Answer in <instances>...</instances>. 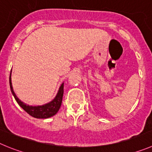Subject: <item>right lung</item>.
Returning a JSON list of instances; mask_svg holds the SVG:
<instances>
[{
	"label": "right lung",
	"mask_w": 152,
	"mask_h": 152,
	"mask_svg": "<svg viewBox=\"0 0 152 152\" xmlns=\"http://www.w3.org/2000/svg\"><path fill=\"white\" fill-rule=\"evenodd\" d=\"M10 90L12 92V95L15 97V100L18 103V104L25 110L26 113H28L32 117L36 118H48L52 116L55 115L58 111L60 109L62 103V98H63L64 94V83H62L61 86H60L58 89V91L57 95L55 96V98L49 103L46 104L42 105V106H33L27 105L26 103L21 101L15 95L14 92L13 88H12V82H11V73L10 75Z\"/></svg>",
	"instance_id": "obj_1"
}]
</instances>
